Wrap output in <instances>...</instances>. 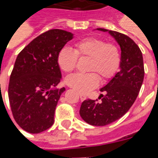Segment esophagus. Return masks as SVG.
<instances>
[{
    "mask_svg": "<svg viewBox=\"0 0 158 158\" xmlns=\"http://www.w3.org/2000/svg\"><path fill=\"white\" fill-rule=\"evenodd\" d=\"M79 97H80L81 101H84V100L86 99V96L85 95H83V94H79Z\"/></svg>",
    "mask_w": 158,
    "mask_h": 158,
    "instance_id": "esophagus-1",
    "label": "esophagus"
}]
</instances>
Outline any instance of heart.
Instances as JSON below:
<instances>
[{
	"label": "heart",
	"mask_w": 158,
	"mask_h": 158,
	"mask_svg": "<svg viewBox=\"0 0 158 158\" xmlns=\"http://www.w3.org/2000/svg\"><path fill=\"white\" fill-rule=\"evenodd\" d=\"M79 58H88L86 73L69 76L66 83L76 91L86 94L98 85L100 79L107 81L114 77L121 64V53L114 43H106L97 37H88L75 44V50L69 47L61 49L57 56L60 69L65 73L73 72Z\"/></svg>",
	"instance_id": "1"
}]
</instances>
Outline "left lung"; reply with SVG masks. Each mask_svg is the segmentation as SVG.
<instances>
[{"instance_id": "obj_1", "label": "left lung", "mask_w": 158, "mask_h": 158, "mask_svg": "<svg viewBox=\"0 0 158 158\" xmlns=\"http://www.w3.org/2000/svg\"><path fill=\"white\" fill-rule=\"evenodd\" d=\"M98 30L108 31L99 28ZM121 48L120 71L106 86L98 100H85L79 114L86 123L94 126H105L115 122L125 114L138 96L144 79V63L139 46L122 33L109 30Z\"/></svg>"}]
</instances>
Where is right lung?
Masks as SVG:
<instances>
[{
	"mask_svg": "<svg viewBox=\"0 0 158 158\" xmlns=\"http://www.w3.org/2000/svg\"><path fill=\"white\" fill-rule=\"evenodd\" d=\"M73 34L53 29L43 33L17 56L8 85L12 116L23 129L38 134L54 123L55 110L65 88L54 89L61 80L57 56Z\"/></svg>",
	"mask_w": 158,
	"mask_h": 158,
	"instance_id": "right-lung-1",
	"label": "right lung"
}]
</instances>
